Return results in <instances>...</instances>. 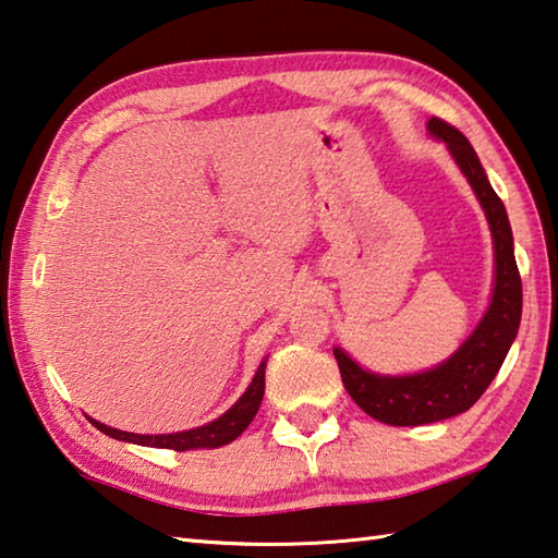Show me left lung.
Returning <instances> with one entry per match:
<instances>
[{
	"label": "left lung",
	"mask_w": 558,
	"mask_h": 558,
	"mask_svg": "<svg viewBox=\"0 0 558 558\" xmlns=\"http://www.w3.org/2000/svg\"><path fill=\"white\" fill-rule=\"evenodd\" d=\"M429 131L449 146L490 221L495 241V290L478 329L447 363L434 371L402 378L373 376L341 349H333L343 388L349 390L353 402L373 420L392 424V427H417V424L449 420L473 408L498 376L518 337L522 317V280L514 263L512 231L502 199L495 195L478 156L459 129L439 117H432Z\"/></svg>",
	"instance_id": "left-lung-1"
}]
</instances>
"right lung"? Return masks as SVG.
Masks as SVG:
<instances>
[{
	"instance_id": "right-lung-1",
	"label": "right lung",
	"mask_w": 558,
	"mask_h": 558,
	"mask_svg": "<svg viewBox=\"0 0 558 558\" xmlns=\"http://www.w3.org/2000/svg\"><path fill=\"white\" fill-rule=\"evenodd\" d=\"M263 390H266V361L260 363L256 376H253L248 390L241 395V400L229 412L221 414L219 420L205 424V427L178 432V434H129L111 429L107 424H99L89 420L99 432H105L107 437L119 441L141 444V447H156V449H173V451H187V449H205V447H225V444L234 441L241 432H244L251 420L256 417L260 408Z\"/></svg>"
}]
</instances>
